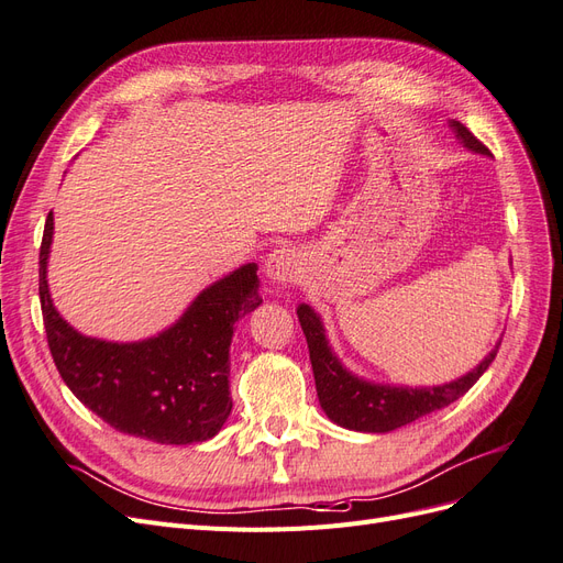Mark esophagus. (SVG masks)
Instances as JSON below:
<instances>
[{
    "mask_svg": "<svg viewBox=\"0 0 563 563\" xmlns=\"http://www.w3.org/2000/svg\"><path fill=\"white\" fill-rule=\"evenodd\" d=\"M302 265H305V258L298 249L279 246L267 255L265 275L277 284H294L300 277Z\"/></svg>",
    "mask_w": 563,
    "mask_h": 563,
    "instance_id": "obj_1",
    "label": "esophagus"
}]
</instances>
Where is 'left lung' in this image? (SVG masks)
I'll use <instances>...</instances> for the list:
<instances>
[{"instance_id": "obj_1", "label": "left lung", "mask_w": 563, "mask_h": 563, "mask_svg": "<svg viewBox=\"0 0 563 563\" xmlns=\"http://www.w3.org/2000/svg\"><path fill=\"white\" fill-rule=\"evenodd\" d=\"M451 126L465 147H470L472 152H479V155H490L488 147L476 139L467 126L460 122H451ZM298 321L305 338H308L317 397L323 413L333 422H338L340 428L356 432H389L404 428L408 422H416L422 416H430L439 411V408H446L457 397H463L465 391L484 376V371L490 366L493 360H496L500 347L498 343L496 350H490L486 360L476 368H472L467 376L451 380L446 385L389 387L356 378L338 362V356L329 347L321 319L310 305H300Z\"/></svg>"}]
</instances>
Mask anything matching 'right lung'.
Returning a JSON list of instances; mask_svg holds the SVG:
<instances>
[{"label": "right lung", "instance_id": "obj_1", "mask_svg": "<svg viewBox=\"0 0 563 563\" xmlns=\"http://www.w3.org/2000/svg\"><path fill=\"white\" fill-rule=\"evenodd\" d=\"M51 236L54 216L48 213L40 249V300L51 356L73 395L131 437L176 446L216 437L232 411L228 376L234 323L263 302L258 265H242L203 288L159 335L108 343L75 331L51 302Z\"/></svg>", "mask_w": 563, "mask_h": 563}]
</instances>
